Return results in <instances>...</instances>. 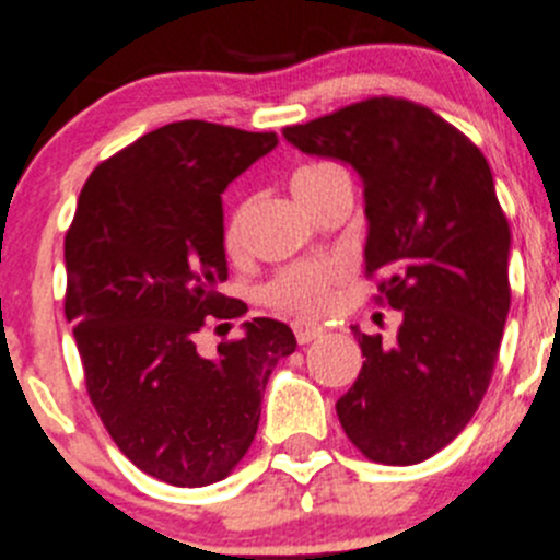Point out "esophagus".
<instances>
[{"instance_id":"1","label":"esophagus","mask_w":560,"mask_h":560,"mask_svg":"<svg viewBox=\"0 0 560 560\" xmlns=\"http://www.w3.org/2000/svg\"><path fill=\"white\" fill-rule=\"evenodd\" d=\"M292 330H295L298 343H312L314 338L322 336V330H325V327L316 325V322H308V319H295L292 322Z\"/></svg>"}]
</instances>
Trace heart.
<instances>
[{"instance_id": "b5f03b06", "label": "heart", "mask_w": 560, "mask_h": 560, "mask_svg": "<svg viewBox=\"0 0 560 560\" xmlns=\"http://www.w3.org/2000/svg\"><path fill=\"white\" fill-rule=\"evenodd\" d=\"M332 175H343V171L332 162H308L292 175V189H295V195H301V191L312 189ZM241 228H244V211L235 208L224 224V246L235 248L241 244ZM338 273H341V268L336 262L292 265L265 287V298H268L270 306L284 308V312L319 314L330 303V287L338 279Z\"/></svg>"}]
</instances>
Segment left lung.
Instances as JSON below:
<instances>
[{
  "label": "left lung",
  "instance_id": "1",
  "mask_svg": "<svg viewBox=\"0 0 560 560\" xmlns=\"http://www.w3.org/2000/svg\"><path fill=\"white\" fill-rule=\"evenodd\" d=\"M303 154L363 178L365 273L404 322L393 347L352 327L358 380L336 411L369 460H428L488 393L510 314V224L488 160L425 105L371 97L284 129Z\"/></svg>",
  "mask_w": 560,
  "mask_h": 560
}]
</instances>
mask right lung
Returning a JSON list of instances; mask_svg holds the SVG:
<instances>
[{
  "mask_svg": "<svg viewBox=\"0 0 560 560\" xmlns=\"http://www.w3.org/2000/svg\"><path fill=\"white\" fill-rule=\"evenodd\" d=\"M276 132L175 121L94 167L65 238L67 295L89 398L140 471L202 488L228 477L259 425L270 371L298 341L279 319L244 322L217 358L197 352L208 316L235 319L224 298L222 191Z\"/></svg>",
  "mask_w": 560,
  "mask_h": 560,
  "instance_id": "right-lung-1",
  "label": "right lung"
}]
</instances>
